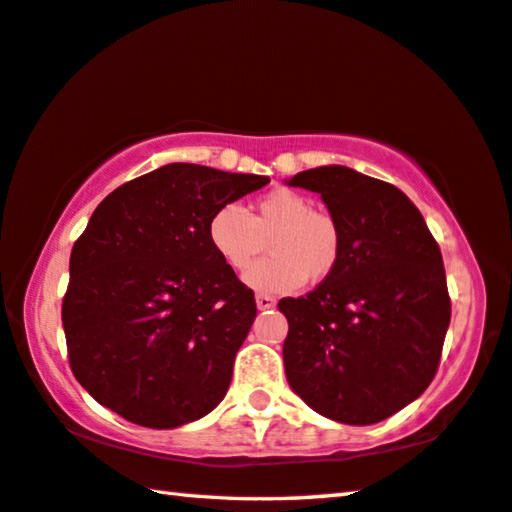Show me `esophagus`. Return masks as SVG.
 <instances>
[{
    "instance_id": "1",
    "label": "esophagus",
    "mask_w": 512,
    "mask_h": 512,
    "mask_svg": "<svg viewBox=\"0 0 512 512\" xmlns=\"http://www.w3.org/2000/svg\"><path fill=\"white\" fill-rule=\"evenodd\" d=\"M255 302H257V309L259 311H266V309H273V306H275V297L264 295V293H257Z\"/></svg>"
}]
</instances>
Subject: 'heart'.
Here are the masks:
<instances>
[{
    "label": "heart",
    "instance_id": "b5f03b06",
    "mask_svg": "<svg viewBox=\"0 0 512 512\" xmlns=\"http://www.w3.org/2000/svg\"><path fill=\"white\" fill-rule=\"evenodd\" d=\"M262 259L244 273L248 288L259 293H291L306 280L322 282L336 271L340 230L329 215L313 210L300 192L277 188L259 197L248 212L237 203L212 212L208 241L232 271H244L264 250Z\"/></svg>",
    "mask_w": 512,
    "mask_h": 512
}]
</instances>
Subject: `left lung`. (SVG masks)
<instances>
[{
  "mask_svg": "<svg viewBox=\"0 0 512 512\" xmlns=\"http://www.w3.org/2000/svg\"><path fill=\"white\" fill-rule=\"evenodd\" d=\"M286 183L318 192L340 230L336 271L309 295L277 304L288 320V385L331 421H385L416 401L439 367L450 327L439 244L405 192L347 165Z\"/></svg>",
  "mask_w": 512,
  "mask_h": 512,
  "instance_id": "8db88e82",
  "label": "left lung"
}]
</instances>
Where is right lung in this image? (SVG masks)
I'll return each instance as SVG.
<instances>
[{
    "label": "right lung",
    "mask_w": 512,
    "mask_h": 512,
    "mask_svg": "<svg viewBox=\"0 0 512 512\" xmlns=\"http://www.w3.org/2000/svg\"><path fill=\"white\" fill-rule=\"evenodd\" d=\"M268 181L170 163L100 201L62 302L73 376L100 405L172 430L224 401L257 306L212 250L208 221Z\"/></svg>",
    "instance_id": "add662e5"
}]
</instances>
